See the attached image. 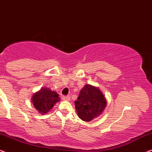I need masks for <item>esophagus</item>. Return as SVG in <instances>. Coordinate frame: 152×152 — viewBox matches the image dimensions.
<instances>
[{"label":"esophagus","mask_w":152,"mask_h":152,"mask_svg":"<svg viewBox=\"0 0 152 152\" xmlns=\"http://www.w3.org/2000/svg\"><path fill=\"white\" fill-rule=\"evenodd\" d=\"M63 100H67V101H68V100H70V98H69V96H63Z\"/></svg>","instance_id":"esophagus-1"}]
</instances>
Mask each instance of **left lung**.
I'll return each instance as SVG.
<instances>
[{
  "label": "left lung",
  "mask_w": 152,
  "mask_h": 152,
  "mask_svg": "<svg viewBox=\"0 0 152 152\" xmlns=\"http://www.w3.org/2000/svg\"><path fill=\"white\" fill-rule=\"evenodd\" d=\"M78 116L83 121L90 122L102 114L107 101L99 88L85 85L74 102Z\"/></svg>",
  "instance_id": "left-lung-1"
}]
</instances>
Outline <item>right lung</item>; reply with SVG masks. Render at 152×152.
Here are the masks:
<instances>
[{"mask_svg":"<svg viewBox=\"0 0 152 152\" xmlns=\"http://www.w3.org/2000/svg\"><path fill=\"white\" fill-rule=\"evenodd\" d=\"M34 107L40 114H47L57 102L60 101L59 95L47 87H42L34 94L31 98Z\"/></svg>","mask_w":152,"mask_h":152,"instance_id":"obj_1","label":"right lung"}]
</instances>
